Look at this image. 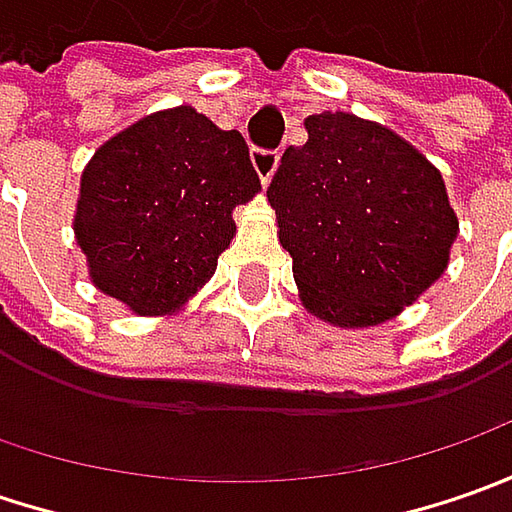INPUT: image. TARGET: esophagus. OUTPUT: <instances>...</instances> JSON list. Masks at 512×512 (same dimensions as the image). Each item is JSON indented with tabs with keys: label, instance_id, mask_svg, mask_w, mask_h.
Wrapping results in <instances>:
<instances>
[{
	"label": "esophagus",
	"instance_id": "esophagus-1",
	"mask_svg": "<svg viewBox=\"0 0 512 512\" xmlns=\"http://www.w3.org/2000/svg\"><path fill=\"white\" fill-rule=\"evenodd\" d=\"M250 162H253V168H256V173H259V179H262V185H267L270 182V176L276 173V168H279V153L276 150H253L250 153Z\"/></svg>",
	"mask_w": 512,
	"mask_h": 512
}]
</instances>
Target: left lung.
<instances>
[{
  "instance_id": "1",
  "label": "left lung",
  "mask_w": 512,
  "mask_h": 512,
  "mask_svg": "<svg viewBox=\"0 0 512 512\" xmlns=\"http://www.w3.org/2000/svg\"><path fill=\"white\" fill-rule=\"evenodd\" d=\"M267 187L305 307L370 327L413 305L447 267L459 219L442 173L393 130L353 113L307 116Z\"/></svg>"
}]
</instances>
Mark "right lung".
Returning <instances> with one entry per match:
<instances>
[{"label":"right lung","instance_id":"1","mask_svg":"<svg viewBox=\"0 0 512 512\" xmlns=\"http://www.w3.org/2000/svg\"><path fill=\"white\" fill-rule=\"evenodd\" d=\"M262 182L239 130L190 105L159 110L108 139L82 173L76 242L102 293L139 313H176L216 273Z\"/></svg>","mask_w":512,"mask_h":512}]
</instances>
